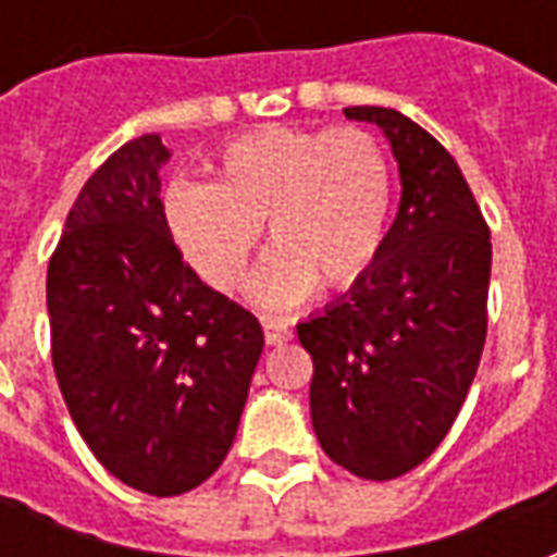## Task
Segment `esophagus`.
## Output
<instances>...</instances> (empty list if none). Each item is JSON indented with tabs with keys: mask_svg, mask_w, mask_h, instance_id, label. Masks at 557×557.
Segmentation results:
<instances>
[{
	"mask_svg": "<svg viewBox=\"0 0 557 557\" xmlns=\"http://www.w3.org/2000/svg\"><path fill=\"white\" fill-rule=\"evenodd\" d=\"M292 339V327L289 322L283 319H265V343L268 346H283Z\"/></svg>",
	"mask_w": 557,
	"mask_h": 557,
	"instance_id": "obj_1",
	"label": "esophagus"
}]
</instances>
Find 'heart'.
Here are the masks:
<instances>
[{
  "label": "heart",
  "mask_w": 557,
  "mask_h": 557,
  "mask_svg": "<svg viewBox=\"0 0 557 557\" xmlns=\"http://www.w3.org/2000/svg\"><path fill=\"white\" fill-rule=\"evenodd\" d=\"M394 166L361 127H262L220 151L211 184H170L163 218L172 242L208 286L238 292L250 277L259 226L277 250L256 295L286 307L315 283L358 286L385 250Z\"/></svg>",
  "instance_id": "obj_1"
}]
</instances>
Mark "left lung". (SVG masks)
<instances>
[{
	"label": "left lung",
	"instance_id": "1",
	"mask_svg": "<svg viewBox=\"0 0 557 557\" xmlns=\"http://www.w3.org/2000/svg\"><path fill=\"white\" fill-rule=\"evenodd\" d=\"M385 131L399 211L373 271L325 313L298 322L313 358L310 414L337 466L394 480L442 444L486 343L490 226L450 151L409 115L346 107Z\"/></svg>",
	"mask_w": 557,
	"mask_h": 557
}]
</instances>
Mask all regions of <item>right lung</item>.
Here are the masks:
<instances>
[{"label":"right lung","instance_id":"1","mask_svg":"<svg viewBox=\"0 0 557 557\" xmlns=\"http://www.w3.org/2000/svg\"><path fill=\"white\" fill-rule=\"evenodd\" d=\"M170 148L143 134L83 184L47 268L59 391L83 442L131 490L170 498L230 454L262 325L182 259L160 202Z\"/></svg>","mask_w":557,"mask_h":557}]
</instances>
